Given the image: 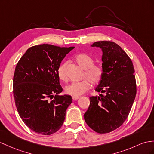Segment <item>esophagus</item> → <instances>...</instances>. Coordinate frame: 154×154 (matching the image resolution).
<instances>
[{
	"mask_svg": "<svg viewBox=\"0 0 154 154\" xmlns=\"http://www.w3.org/2000/svg\"><path fill=\"white\" fill-rule=\"evenodd\" d=\"M79 98H80V97H78V96H73L72 97V99L74 100H77Z\"/></svg>",
	"mask_w": 154,
	"mask_h": 154,
	"instance_id": "34e87169",
	"label": "esophagus"
}]
</instances>
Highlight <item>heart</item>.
Here are the masks:
<instances>
[{"label":"heart","mask_w":154,"mask_h":154,"mask_svg":"<svg viewBox=\"0 0 154 154\" xmlns=\"http://www.w3.org/2000/svg\"><path fill=\"white\" fill-rule=\"evenodd\" d=\"M74 59L78 65L84 69L83 78L86 79L78 82H72L66 85L65 91L68 95L80 96L89 89L91 84L93 85H98L103 79L104 72L101 66L94 64V59L87 54H78ZM66 67V63H63L59 66L57 70L59 79L63 82L67 80Z\"/></svg>","instance_id":"1"}]
</instances>
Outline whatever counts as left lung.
Wrapping results in <instances>:
<instances>
[{"instance_id": "obj_1", "label": "left lung", "mask_w": 154, "mask_h": 154, "mask_svg": "<svg viewBox=\"0 0 154 154\" xmlns=\"http://www.w3.org/2000/svg\"><path fill=\"white\" fill-rule=\"evenodd\" d=\"M91 46L103 50L104 74L95 91L103 94L90 97L84 119L95 132L108 133L120 127L128 117L137 93L134 69L129 56L115 42L99 41Z\"/></svg>"}]
</instances>
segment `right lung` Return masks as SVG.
<instances>
[{
  "mask_svg": "<svg viewBox=\"0 0 154 154\" xmlns=\"http://www.w3.org/2000/svg\"><path fill=\"white\" fill-rule=\"evenodd\" d=\"M74 47L43 44L29 48L17 63L13 79L15 103L21 119L35 133L50 135L61 128L70 95L63 91L57 70Z\"/></svg>",
  "mask_w": 154,
  "mask_h": 154,
  "instance_id": "obj_1",
  "label": "right lung"
}]
</instances>
